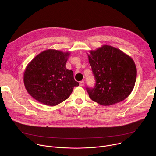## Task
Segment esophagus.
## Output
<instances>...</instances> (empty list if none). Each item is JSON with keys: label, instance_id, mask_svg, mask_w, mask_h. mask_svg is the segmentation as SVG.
Listing matches in <instances>:
<instances>
[{"label": "esophagus", "instance_id": "1", "mask_svg": "<svg viewBox=\"0 0 156 156\" xmlns=\"http://www.w3.org/2000/svg\"><path fill=\"white\" fill-rule=\"evenodd\" d=\"M84 81H81L80 82V86H84Z\"/></svg>", "mask_w": 156, "mask_h": 156}]
</instances>
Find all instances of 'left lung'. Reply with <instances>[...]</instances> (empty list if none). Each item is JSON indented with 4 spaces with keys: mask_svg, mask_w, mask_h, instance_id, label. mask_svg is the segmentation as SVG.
I'll return each mask as SVG.
<instances>
[{
    "mask_svg": "<svg viewBox=\"0 0 156 156\" xmlns=\"http://www.w3.org/2000/svg\"><path fill=\"white\" fill-rule=\"evenodd\" d=\"M96 80L94 88L86 87L89 96L102 105L125 99L134 88L136 67L133 60L122 51L104 45L87 54Z\"/></svg>",
    "mask_w": 156,
    "mask_h": 156,
    "instance_id": "8db88e82",
    "label": "left lung"
}]
</instances>
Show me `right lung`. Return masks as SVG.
I'll use <instances>...</instances> for the list:
<instances>
[{"label":"right lung","mask_w":156,"mask_h":156,"mask_svg":"<svg viewBox=\"0 0 156 156\" xmlns=\"http://www.w3.org/2000/svg\"><path fill=\"white\" fill-rule=\"evenodd\" d=\"M70 52L48 49L36 55L27 65L23 81L28 93L38 102L55 106L67 99L79 86L72 70L65 64Z\"/></svg>","instance_id":"add662e5"}]
</instances>
